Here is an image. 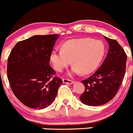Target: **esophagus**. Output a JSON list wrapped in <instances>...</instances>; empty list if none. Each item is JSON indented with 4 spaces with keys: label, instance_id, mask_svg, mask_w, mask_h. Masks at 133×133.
<instances>
[{
    "label": "esophagus",
    "instance_id": "34e87169",
    "mask_svg": "<svg viewBox=\"0 0 133 133\" xmlns=\"http://www.w3.org/2000/svg\"><path fill=\"white\" fill-rule=\"evenodd\" d=\"M63 83H65V84H72V83H74L73 81L72 80H70V79H63Z\"/></svg>",
    "mask_w": 133,
    "mask_h": 133
}]
</instances>
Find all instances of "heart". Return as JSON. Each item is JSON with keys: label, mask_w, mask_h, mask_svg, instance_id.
Wrapping results in <instances>:
<instances>
[{"label": "heart", "mask_w": 133, "mask_h": 133, "mask_svg": "<svg viewBox=\"0 0 133 133\" xmlns=\"http://www.w3.org/2000/svg\"><path fill=\"white\" fill-rule=\"evenodd\" d=\"M106 52L103 42L98 39L82 38L67 40L61 49H54L50 55V62L57 71H62L71 63L70 75L88 74L100 65Z\"/></svg>", "instance_id": "obj_1"}]
</instances>
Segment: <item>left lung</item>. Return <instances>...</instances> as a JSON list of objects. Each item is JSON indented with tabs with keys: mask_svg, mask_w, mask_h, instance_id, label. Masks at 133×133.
<instances>
[{
	"mask_svg": "<svg viewBox=\"0 0 133 133\" xmlns=\"http://www.w3.org/2000/svg\"><path fill=\"white\" fill-rule=\"evenodd\" d=\"M104 37L109 44L107 56L92 76L81 82L85 90L79 99L88 106H101L113 99L125 76V51L115 39Z\"/></svg>",
	"mask_w": 133,
	"mask_h": 133,
	"instance_id": "obj_1",
	"label": "left lung"
}]
</instances>
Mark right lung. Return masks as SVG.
Listing matches in <instances>:
<instances>
[{"label": "right lung", "instance_id": "1", "mask_svg": "<svg viewBox=\"0 0 133 133\" xmlns=\"http://www.w3.org/2000/svg\"><path fill=\"white\" fill-rule=\"evenodd\" d=\"M58 35H35L18 42L8 57V78L16 98L25 106L43 109L54 101L63 83L54 77L50 55Z\"/></svg>", "mask_w": 133, "mask_h": 133}]
</instances>
